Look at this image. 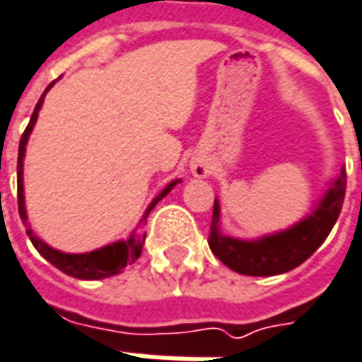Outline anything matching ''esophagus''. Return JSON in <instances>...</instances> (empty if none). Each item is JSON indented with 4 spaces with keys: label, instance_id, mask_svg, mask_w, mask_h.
<instances>
[{
    "label": "esophagus",
    "instance_id": "esophagus-1",
    "mask_svg": "<svg viewBox=\"0 0 362 362\" xmlns=\"http://www.w3.org/2000/svg\"><path fill=\"white\" fill-rule=\"evenodd\" d=\"M191 171L195 177H205V175L209 173V167H207V163L203 159H193L191 160Z\"/></svg>",
    "mask_w": 362,
    "mask_h": 362
}]
</instances>
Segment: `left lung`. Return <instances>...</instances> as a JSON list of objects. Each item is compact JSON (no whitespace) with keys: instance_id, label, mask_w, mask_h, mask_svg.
<instances>
[{"instance_id":"obj_1","label":"left lung","mask_w":362,"mask_h":362,"mask_svg":"<svg viewBox=\"0 0 362 362\" xmlns=\"http://www.w3.org/2000/svg\"><path fill=\"white\" fill-rule=\"evenodd\" d=\"M346 191V171L330 183L325 197L310 216L284 231L259 240H238L219 231V203H214L209 247L228 268L243 276H278L306 262L328 238L341 216Z\"/></svg>"}]
</instances>
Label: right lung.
Wrapping results in <instances>:
<instances>
[{
    "mask_svg": "<svg viewBox=\"0 0 362 362\" xmlns=\"http://www.w3.org/2000/svg\"><path fill=\"white\" fill-rule=\"evenodd\" d=\"M48 92V90H46ZM46 92L42 94V98L37 100V105L34 108V115L30 119V124L25 127V131L21 134L20 141V151H18V209H20L21 221L25 223V233L28 238L32 240L34 247L42 254V256L48 259L49 264H54L56 268L72 278H80V280H103V278H108V276H115V274H120L124 270L127 264H132L134 259H139L141 252H143V242L145 240H139L134 233H131L129 240H120V242L108 243L100 250H94V252H88V254H64V252H58L54 247H49L48 243H44L37 235H35L32 228L28 226V214H25V199H23V157H25V145H28V139L32 134V129H34L35 120H37V112L44 105V96ZM179 183V179L171 181L167 187L160 191L159 195L153 199V203L146 207L145 216L141 219V223L145 221L146 216L153 211V207L171 191Z\"/></svg>",
    "mask_w": 362,
    "mask_h": 362,
    "instance_id": "add662e5",
    "label": "right lung"
}]
</instances>
